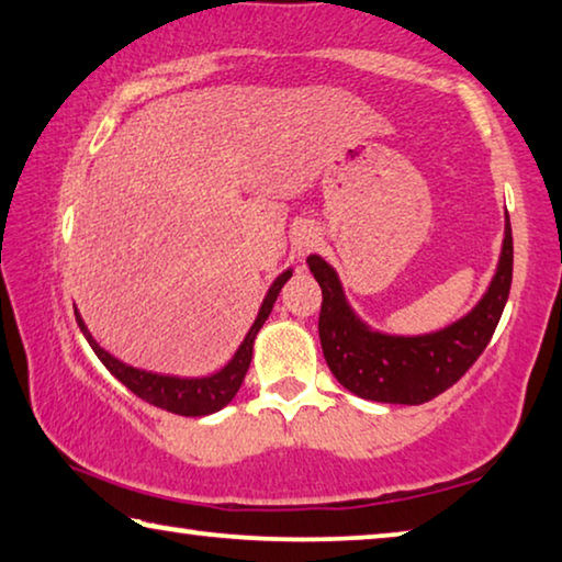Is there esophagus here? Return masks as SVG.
Segmentation results:
<instances>
[{"label":"esophagus","instance_id":"34e87169","mask_svg":"<svg viewBox=\"0 0 562 562\" xmlns=\"http://www.w3.org/2000/svg\"><path fill=\"white\" fill-rule=\"evenodd\" d=\"M292 247H295L297 257H305L317 247V233L310 225H302L295 229V237H292Z\"/></svg>","mask_w":562,"mask_h":562}]
</instances>
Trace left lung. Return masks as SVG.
I'll list each match as a JSON object with an SVG mask.
<instances>
[{
	"mask_svg": "<svg viewBox=\"0 0 562 562\" xmlns=\"http://www.w3.org/2000/svg\"><path fill=\"white\" fill-rule=\"evenodd\" d=\"M307 265L323 288L319 345L337 382L375 403L423 405L456 385L473 368L501 323L513 282L510 217H505L501 262L483 300L465 317L438 333L415 337L375 333L347 305L333 267L319 255H310Z\"/></svg>",
	"mask_w": 562,
	"mask_h": 562,
	"instance_id": "1",
	"label": "left lung"
}]
</instances>
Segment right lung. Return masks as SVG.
Segmentation results:
<instances>
[{
    "label": "right lung",
    "instance_id": "obj_1",
    "mask_svg": "<svg viewBox=\"0 0 562 562\" xmlns=\"http://www.w3.org/2000/svg\"><path fill=\"white\" fill-rule=\"evenodd\" d=\"M290 278H292V270H284L280 278L270 284V290H267V295L262 300L260 313H257L252 327H249V333L245 335L243 345L237 347L233 360H229L222 370H217L215 375H207V378L157 375V372H147V370L132 368V364H124L122 360L114 358V355L106 352L104 347H100V342H97L92 333H89L85 319L79 317L77 310H75V315H77V325L85 333L89 347H92L94 355L102 360L104 368L110 370L124 387H130L132 393L145 400V403L167 409V413L184 415V417H202V415L217 413V409H222L227 403H233V397L237 395V390H239V385H243V380L247 375L249 360H252L255 337H257V333H260V327L265 325V319L270 317L272 305L280 295L282 284Z\"/></svg>",
    "mask_w": 562,
    "mask_h": 562
}]
</instances>
